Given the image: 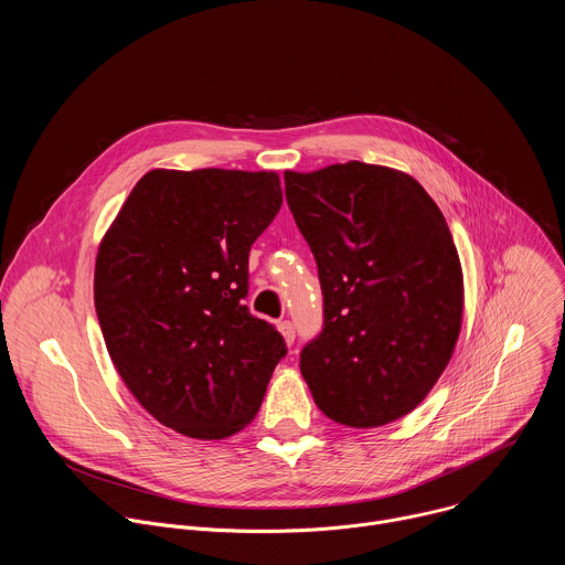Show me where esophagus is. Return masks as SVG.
<instances>
[{"label":"esophagus","instance_id":"1","mask_svg":"<svg viewBox=\"0 0 565 565\" xmlns=\"http://www.w3.org/2000/svg\"><path fill=\"white\" fill-rule=\"evenodd\" d=\"M277 327H279V333H281V335H284V340H286V344L290 347V344L295 342V327H292V321L281 319Z\"/></svg>","mask_w":565,"mask_h":565}]
</instances>
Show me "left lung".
Here are the masks:
<instances>
[{
    "label": "left lung",
    "mask_w": 565,
    "mask_h": 565,
    "mask_svg": "<svg viewBox=\"0 0 565 565\" xmlns=\"http://www.w3.org/2000/svg\"><path fill=\"white\" fill-rule=\"evenodd\" d=\"M284 181L324 295V327L299 360L315 405L355 429L407 416L449 364L462 321L443 212L409 174L360 160Z\"/></svg>",
    "instance_id": "obj_1"
}]
</instances>
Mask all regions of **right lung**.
Wrapping results in <instances>:
<instances>
[{
    "label": "right lung",
    "mask_w": 565,
    "mask_h": 565,
    "mask_svg": "<svg viewBox=\"0 0 565 565\" xmlns=\"http://www.w3.org/2000/svg\"><path fill=\"white\" fill-rule=\"evenodd\" d=\"M281 201L275 172L151 170L100 241L94 299L111 362L183 436L221 440L253 423L286 355L244 303L250 246Z\"/></svg>",
    "instance_id": "obj_1"
}]
</instances>
